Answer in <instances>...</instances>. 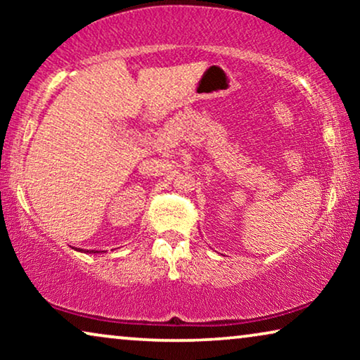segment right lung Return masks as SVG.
I'll use <instances>...</instances> for the list:
<instances>
[{"label": "right lung", "mask_w": 360, "mask_h": 360, "mask_svg": "<svg viewBox=\"0 0 360 360\" xmlns=\"http://www.w3.org/2000/svg\"><path fill=\"white\" fill-rule=\"evenodd\" d=\"M85 252H90V254H96V252H98V250H96V252H95V250H85Z\"/></svg>", "instance_id": "obj_1"}]
</instances>
